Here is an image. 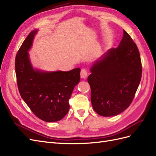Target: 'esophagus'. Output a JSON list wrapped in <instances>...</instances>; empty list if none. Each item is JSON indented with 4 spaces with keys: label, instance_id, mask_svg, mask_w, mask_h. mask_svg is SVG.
Returning a JSON list of instances; mask_svg holds the SVG:
<instances>
[{
    "label": "esophagus",
    "instance_id": "esophagus-1",
    "mask_svg": "<svg viewBox=\"0 0 156 156\" xmlns=\"http://www.w3.org/2000/svg\"><path fill=\"white\" fill-rule=\"evenodd\" d=\"M87 75H88L87 70L86 69H84V68L81 69V78H83V79L86 78L87 76Z\"/></svg>",
    "mask_w": 156,
    "mask_h": 156
}]
</instances>
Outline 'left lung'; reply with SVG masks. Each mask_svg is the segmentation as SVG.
<instances>
[{
  "label": "left lung",
  "instance_id": "1",
  "mask_svg": "<svg viewBox=\"0 0 156 156\" xmlns=\"http://www.w3.org/2000/svg\"><path fill=\"white\" fill-rule=\"evenodd\" d=\"M123 33L119 47L94 62L87 79L94 110L103 116L118 115L129 106L142 76L137 46L124 30Z\"/></svg>",
  "mask_w": 156,
  "mask_h": 156
}]
</instances>
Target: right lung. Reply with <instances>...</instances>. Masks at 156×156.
<instances>
[{
	"mask_svg": "<svg viewBox=\"0 0 156 156\" xmlns=\"http://www.w3.org/2000/svg\"><path fill=\"white\" fill-rule=\"evenodd\" d=\"M37 32L34 30L28 35L17 53V83L21 98L32 112L42 120L53 122L68 113V101L80 81L81 69L43 72L33 68L28 51Z\"/></svg>",
	"mask_w": 156,
	"mask_h": 156,
	"instance_id": "right-lung-1",
	"label": "right lung"
}]
</instances>
